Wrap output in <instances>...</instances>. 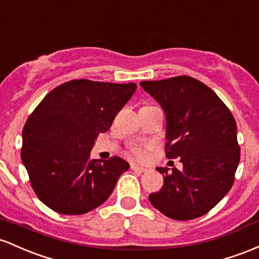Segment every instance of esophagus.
<instances>
[{
    "label": "esophagus",
    "instance_id": "1",
    "mask_svg": "<svg viewBox=\"0 0 259 259\" xmlns=\"http://www.w3.org/2000/svg\"><path fill=\"white\" fill-rule=\"evenodd\" d=\"M131 168L133 171H137V172H148V170H149L147 166H139V165H132Z\"/></svg>",
    "mask_w": 259,
    "mask_h": 259
}]
</instances>
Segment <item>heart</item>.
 Masks as SVG:
<instances>
[{
	"instance_id": "1",
	"label": "heart",
	"mask_w": 259,
	"mask_h": 259,
	"mask_svg": "<svg viewBox=\"0 0 259 259\" xmlns=\"http://www.w3.org/2000/svg\"><path fill=\"white\" fill-rule=\"evenodd\" d=\"M131 153H132V155L137 159H145L148 155L147 148L143 147H133L132 149H131Z\"/></svg>"
}]
</instances>
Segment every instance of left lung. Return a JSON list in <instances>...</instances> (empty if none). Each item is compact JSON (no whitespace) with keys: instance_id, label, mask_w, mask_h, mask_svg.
<instances>
[{"instance_id":"8db88e82","label":"left lung","mask_w":259,"mask_h":259,"mask_svg":"<svg viewBox=\"0 0 259 259\" xmlns=\"http://www.w3.org/2000/svg\"><path fill=\"white\" fill-rule=\"evenodd\" d=\"M142 88L166 115L168 159L180 158L184 170H156L164 186L149 194L164 215L191 220L207 214L230 191L240 161L236 121L224 101L204 83L188 75L144 80Z\"/></svg>"}]
</instances>
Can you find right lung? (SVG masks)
Wrapping results in <instances>:
<instances>
[{"instance_id": "1", "label": "right lung", "mask_w": 259, "mask_h": 259, "mask_svg": "<svg viewBox=\"0 0 259 259\" xmlns=\"http://www.w3.org/2000/svg\"><path fill=\"white\" fill-rule=\"evenodd\" d=\"M136 89V83L73 79L40 101L23 128L20 155L44 204L56 213L78 215L109 198L130 164L118 156L93 160L91 150Z\"/></svg>"}]
</instances>
